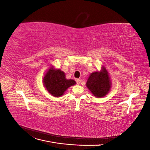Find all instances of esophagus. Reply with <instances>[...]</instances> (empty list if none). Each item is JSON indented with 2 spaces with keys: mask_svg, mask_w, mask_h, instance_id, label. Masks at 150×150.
I'll return each mask as SVG.
<instances>
[{
  "mask_svg": "<svg viewBox=\"0 0 150 150\" xmlns=\"http://www.w3.org/2000/svg\"><path fill=\"white\" fill-rule=\"evenodd\" d=\"M76 83H77V84H79L80 83H81V79H76Z\"/></svg>",
  "mask_w": 150,
  "mask_h": 150,
  "instance_id": "1",
  "label": "esophagus"
}]
</instances>
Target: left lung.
Listing matches in <instances>:
<instances>
[{
    "mask_svg": "<svg viewBox=\"0 0 150 150\" xmlns=\"http://www.w3.org/2000/svg\"><path fill=\"white\" fill-rule=\"evenodd\" d=\"M111 84L108 72L106 67L103 66L100 71L90 74L86 86L94 96L101 98L110 91Z\"/></svg>",
    "mask_w": 150,
    "mask_h": 150,
    "instance_id": "1",
    "label": "left lung"
}]
</instances>
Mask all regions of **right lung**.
<instances>
[{
  "label": "right lung",
  "mask_w": 150,
  "mask_h": 150,
  "mask_svg": "<svg viewBox=\"0 0 150 150\" xmlns=\"http://www.w3.org/2000/svg\"><path fill=\"white\" fill-rule=\"evenodd\" d=\"M42 81L48 93L54 97L61 96L68 88L76 84L74 80L66 78L64 71L53 66L45 73Z\"/></svg>",
  "instance_id": "right-lung-1"
}]
</instances>
